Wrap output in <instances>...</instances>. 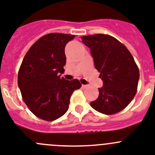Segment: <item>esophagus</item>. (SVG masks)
I'll list each match as a JSON object with an SVG mask.
<instances>
[{
    "label": "esophagus",
    "mask_w": 155,
    "mask_h": 155,
    "mask_svg": "<svg viewBox=\"0 0 155 155\" xmlns=\"http://www.w3.org/2000/svg\"><path fill=\"white\" fill-rule=\"evenodd\" d=\"M87 85H84V84H82V88H83V89H86L87 87Z\"/></svg>",
    "instance_id": "obj_1"
}]
</instances>
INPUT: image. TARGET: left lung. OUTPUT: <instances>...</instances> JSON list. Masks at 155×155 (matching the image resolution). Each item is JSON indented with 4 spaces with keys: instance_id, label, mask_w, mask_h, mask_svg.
<instances>
[{
    "instance_id": "1",
    "label": "left lung",
    "mask_w": 155,
    "mask_h": 155,
    "mask_svg": "<svg viewBox=\"0 0 155 155\" xmlns=\"http://www.w3.org/2000/svg\"><path fill=\"white\" fill-rule=\"evenodd\" d=\"M81 39L91 48L95 68L104 81L98 98L91 102V106L106 115L122 111L132 101L138 88L139 70L133 56L122 42L110 35H88Z\"/></svg>"
}]
</instances>
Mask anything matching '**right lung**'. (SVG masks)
Masks as SVG:
<instances>
[{
	"label": "right lung",
	"mask_w": 155,
	"mask_h": 155,
	"mask_svg": "<svg viewBox=\"0 0 155 155\" xmlns=\"http://www.w3.org/2000/svg\"><path fill=\"white\" fill-rule=\"evenodd\" d=\"M74 35L52 32L39 38L25 54L18 72L22 98L36 116L53 121L68 110L70 98L81 87L78 80L67 81L64 47Z\"/></svg>",
	"instance_id": "1"
}]
</instances>
